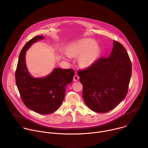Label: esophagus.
Instances as JSON below:
<instances>
[{
	"mask_svg": "<svg viewBox=\"0 0 148 148\" xmlns=\"http://www.w3.org/2000/svg\"><path fill=\"white\" fill-rule=\"evenodd\" d=\"M79 80V76L77 75H75L73 77V81L75 82H77Z\"/></svg>",
	"mask_w": 148,
	"mask_h": 148,
	"instance_id": "1",
	"label": "esophagus"
}]
</instances>
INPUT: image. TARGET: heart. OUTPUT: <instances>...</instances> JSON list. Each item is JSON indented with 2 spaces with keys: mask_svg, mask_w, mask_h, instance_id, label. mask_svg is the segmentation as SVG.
Returning a JSON list of instances; mask_svg holds the SVG:
<instances>
[{
  "mask_svg": "<svg viewBox=\"0 0 148 148\" xmlns=\"http://www.w3.org/2000/svg\"><path fill=\"white\" fill-rule=\"evenodd\" d=\"M100 52V47L96 42L92 39H83L72 42L69 52L64 51L65 58L71 59L72 56H79V63L84 68L92 66L97 62Z\"/></svg>",
  "mask_w": 148,
  "mask_h": 148,
  "instance_id": "1",
  "label": "heart"
}]
</instances>
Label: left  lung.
Listing matches in <instances>:
<instances>
[{
  "label": "left lung",
  "mask_w": 148,
  "mask_h": 148,
  "mask_svg": "<svg viewBox=\"0 0 148 148\" xmlns=\"http://www.w3.org/2000/svg\"><path fill=\"white\" fill-rule=\"evenodd\" d=\"M83 85V98L92 110L106 113L125 99L132 75V64L124 46L113 40V49L106 58L78 71Z\"/></svg>",
  "instance_id": "8db88e82"
}]
</instances>
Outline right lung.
I'll return each instance as SVG.
<instances>
[{"mask_svg":"<svg viewBox=\"0 0 148 148\" xmlns=\"http://www.w3.org/2000/svg\"><path fill=\"white\" fill-rule=\"evenodd\" d=\"M44 38L42 35L36 36L23 47L19 57L15 80L21 100L25 106L38 113L48 114L61 106L66 87L72 83L75 72L71 69L56 68L45 77L31 76L25 63L26 51L34 43Z\"/></svg>","mask_w":148,"mask_h":148,"instance_id":"right-lung-1","label":"right lung"}]
</instances>
